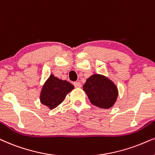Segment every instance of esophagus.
<instances>
[{"instance_id":"34e87169","label":"esophagus","mask_w":155,"mask_h":155,"mask_svg":"<svg viewBox=\"0 0 155 155\" xmlns=\"http://www.w3.org/2000/svg\"><path fill=\"white\" fill-rule=\"evenodd\" d=\"M74 85L75 87H82V84L80 82H74Z\"/></svg>"}]
</instances>
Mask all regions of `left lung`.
I'll list each match as a JSON object with an SVG mask.
<instances>
[{"label": "left lung", "instance_id": "obj_1", "mask_svg": "<svg viewBox=\"0 0 155 155\" xmlns=\"http://www.w3.org/2000/svg\"><path fill=\"white\" fill-rule=\"evenodd\" d=\"M83 91L93 106L105 109L114 106L118 95L115 83L100 74H93L87 78L83 85Z\"/></svg>", "mask_w": 155, "mask_h": 155}]
</instances>
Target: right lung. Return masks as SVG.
Returning a JSON list of instances; mask_svg holds the SVG:
<instances>
[{
  "label": "right lung",
  "instance_id": "add662e5",
  "mask_svg": "<svg viewBox=\"0 0 155 155\" xmlns=\"http://www.w3.org/2000/svg\"><path fill=\"white\" fill-rule=\"evenodd\" d=\"M74 88V85L51 74L45 81L40 93L41 104L52 110L62 104L66 95Z\"/></svg>",
  "mask_w": 155,
  "mask_h": 155
}]
</instances>
